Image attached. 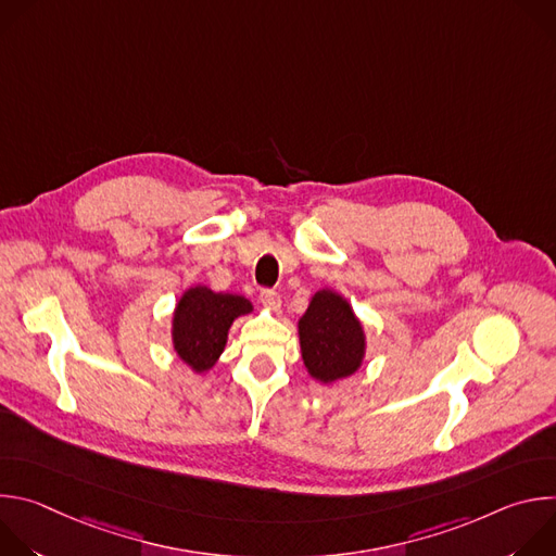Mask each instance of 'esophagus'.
<instances>
[{"mask_svg": "<svg viewBox=\"0 0 556 556\" xmlns=\"http://www.w3.org/2000/svg\"><path fill=\"white\" fill-rule=\"evenodd\" d=\"M260 301H262L268 309H279V305H281V296H279V292H277L275 288H264V290L260 292Z\"/></svg>", "mask_w": 556, "mask_h": 556, "instance_id": "obj_1", "label": "esophagus"}]
</instances>
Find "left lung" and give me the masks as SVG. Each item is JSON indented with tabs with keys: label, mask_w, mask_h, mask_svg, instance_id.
I'll list each match as a JSON object with an SVG mask.
<instances>
[{
	"label": "left lung",
	"mask_w": 556,
	"mask_h": 556,
	"mask_svg": "<svg viewBox=\"0 0 556 556\" xmlns=\"http://www.w3.org/2000/svg\"><path fill=\"white\" fill-rule=\"evenodd\" d=\"M301 356L316 380L352 376L365 354V334L350 303L332 290L316 292L299 321Z\"/></svg>",
	"instance_id": "1"
}]
</instances>
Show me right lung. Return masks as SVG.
<instances>
[{"label":"right lung","mask_w":556,"mask_h":556,"mask_svg":"<svg viewBox=\"0 0 556 556\" xmlns=\"http://www.w3.org/2000/svg\"><path fill=\"white\" fill-rule=\"evenodd\" d=\"M253 309L251 301L237 294L191 288L174 314V345L178 356L195 371H206L224 352L230 324Z\"/></svg>","instance_id":"obj_1"}]
</instances>
